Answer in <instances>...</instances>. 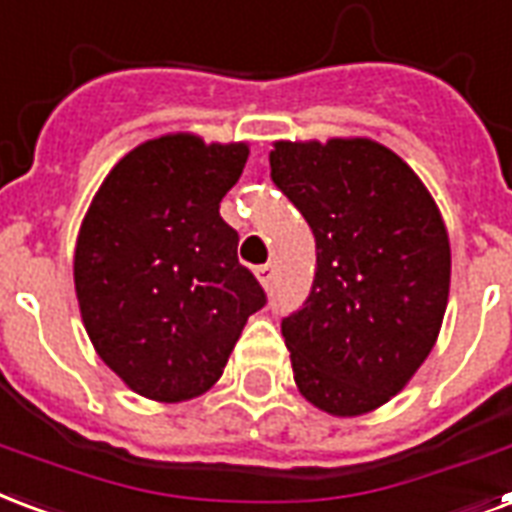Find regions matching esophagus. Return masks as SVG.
<instances>
[{
    "instance_id": "34e87169",
    "label": "esophagus",
    "mask_w": 512,
    "mask_h": 512,
    "mask_svg": "<svg viewBox=\"0 0 512 512\" xmlns=\"http://www.w3.org/2000/svg\"><path fill=\"white\" fill-rule=\"evenodd\" d=\"M256 278L261 280V286L270 288L272 280H275V264H261V267H256Z\"/></svg>"
}]
</instances>
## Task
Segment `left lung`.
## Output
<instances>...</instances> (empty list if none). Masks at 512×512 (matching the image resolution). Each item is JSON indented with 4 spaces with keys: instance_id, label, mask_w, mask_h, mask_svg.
Masks as SVG:
<instances>
[{
    "instance_id": "8db88e82",
    "label": "left lung",
    "mask_w": 512,
    "mask_h": 512,
    "mask_svg": "<svg viewBox=\"0 0 512 512\" xmlns=\"http://www.w3.org/2000/svg\"><path fill=\"white\" fill-rule=\"evenodd\" d=\"M270 178L315 237V278L280 321L299 391L361 416L402 391L432 351L451 286L440 210L372 140L275 142Z\"/></svg>"
}]
</instances>
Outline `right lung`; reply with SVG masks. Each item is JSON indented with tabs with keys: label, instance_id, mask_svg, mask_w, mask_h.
Segmentation results:
<instances>
[{
	"label": "right lung",
	"instance_id": "1",
	"mask_svg": "<svg viewBox=\"0 0 512 512\" xmlns=\"http://www.w3.org/2000/svg\"><path fill=\"white\" fill-rule=\"evenodd\" d=\"M248 145L169 134L126 153L88 207L75 291L96 353L137 394L199 397L221 378L267 294L237 259L218 207Z\"/></svg>",
	"mask_w": 512,
	"mask_h": 512
}]
</instances>
